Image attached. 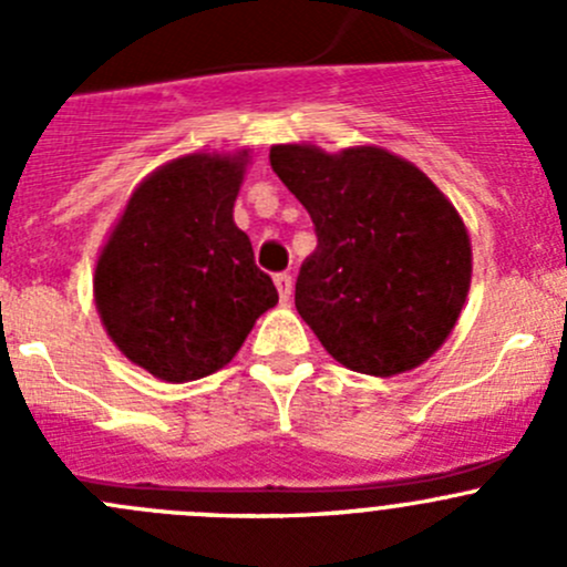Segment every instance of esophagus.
<instances>
[{
	"instance_id": "obj_1",
	"label": "esophagus",
	"mask_w": 567,
	"mask_h": 567,
	"mask_svg": "<svg viewBox=\"0 0 567 567\" xmlns=\"http://www.w3.org/2000/svg\"><path fill=\"white\" fill-rule=\"evenodd\" d=\"M274 285H277L279 290V301L288 305L290 293H293V277H290V274H277V277H274Z\"/></svg>"
}]
</instances>
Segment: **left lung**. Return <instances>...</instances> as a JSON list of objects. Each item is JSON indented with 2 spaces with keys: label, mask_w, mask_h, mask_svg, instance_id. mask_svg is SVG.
Returning <instances> with one entry per match:
<instances>
[{
  "label": "left lung",
  "mask_w": 567,
  "mask_h": 567,
  "mask_svg": "<svg viewBox=\"0 0 567 567\" xmlns=\"http://www.w3.org/2000/svg\"><path fill=\"white\" fill-rule=\"evenodd\" d=\"M268 158L316 225L296 310L320 346L379 379L431 359L472 282V244L453 203L422 169L373 145H274Z\"/></svg>",
  "instance_id": "obj_1"
}]
</instances>
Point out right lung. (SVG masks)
<instances>
[{"mask_svg":"<svg viewBox=\"0 0 567 567\" xmlns=\"http://www.w3.org/2000/svg\"><path fill=\"white\" fill-rule=\"evenodd\" d=\"M249 153H188L131 194L95 266V307L134 364L169 384L225 368L279 301L233 221Z\"/></svg>","mask_w":567,"mask_h":567,"instance_id":"obj_1","label":"right lung"}]
</instances>
